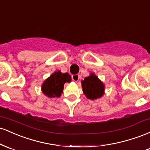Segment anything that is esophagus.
I'll use <instances>...</instances> for the list:
<instances>
[{"mask_svg":"<svg viewBox=\"0 0 150 150\" xmlns=\"http://www.w3.org/2000/svg\"><path fill=\"white\" fill-rule=\"evenodd\" d=\"M72 80H73L74 82H78L79 80H80V75H72Z\"/></svg>","mask_w":150,"mask_h":150,"instance_id":"obj_1","label":"esophagus"}]
</instances>
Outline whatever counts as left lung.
<instances>
[{
    "label": "left lung",
    "instance_id": "left-lung-1",
    "mask_svg": "<svg viewBox=\"0 0 150 150\" xmlns=\"http://www.w3.org/2000/svg\"><path fill=\"white\" fill-rule=\"evenodd\" d=\"M82 87L86 97L92 100L100 98L104 94V84L94 74H91L82 81Z\"/></svg>",
    "mask_w": 150,
    "mask_h": 150
}]
</instances>
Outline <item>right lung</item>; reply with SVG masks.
I'll return each instance as SVG.
<instances>
[{"label": "right lung", "instance_id": "right-lung-1", "mask_svg": "<svg viewBox=\"0 0 150 150\" xmlns=\"http://www.w3.org/2000/svg\"><path fill=\"white\" fill-rule=\"evenodd\" d=\"M71 82V77L68 73H62L61 71L54 73L46 79L42 85V92L49 97H59L63 92L65 82Z\"/></svg>", "mask_w": 150, "mask_h": 150}]
</instances>
